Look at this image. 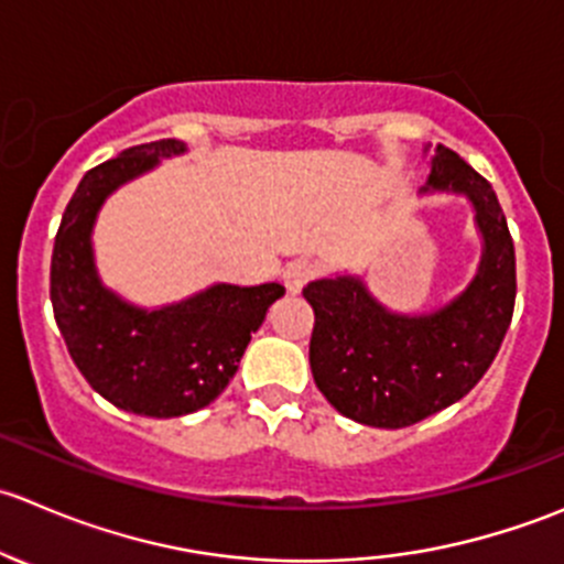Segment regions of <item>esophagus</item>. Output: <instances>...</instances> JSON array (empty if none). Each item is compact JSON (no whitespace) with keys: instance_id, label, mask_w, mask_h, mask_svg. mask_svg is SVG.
<instances>
[{"instance_id":"34e87169","label":"esophagus","mask_w":564,"mask_h":564,"mask_svg":"<svg viewBox=\"0 0 564 564\" xmlns=\"http://www.w3.org/2000/svg\"><path fill=\"white\" fill-rule=\"evenodd\" d=\"M282 276H284V288H288L290 293H301V288L317 276V263L315 260L299 258L293 260V263H288V269H284Z\"/></svg>"}]
</instances>
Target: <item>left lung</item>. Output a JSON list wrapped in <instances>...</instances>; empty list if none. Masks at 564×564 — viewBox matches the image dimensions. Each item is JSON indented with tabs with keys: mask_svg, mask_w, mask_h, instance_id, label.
<instances>
[{
	"mask_svg": "<svg viewBox=\"0 0 564 564\" xmlns=\"http://www.w3.org/2000/svg\"><path fill=\"white\" fill-rule=\"evenodd\" d=\"M427 188L474 203L482 263L464 295L433 315L387 312L354 276L304 288L315 312L310 367L348 420L409 427L469 394L499 354L516 306V247L496 192L455 150L436 144Z\"/></svg>",
	"mask_w": 564,
	"mask_h": 564,
	"instance_id": "obj_1",
	"label": "left lung"
}]
</instances>
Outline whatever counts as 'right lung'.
<instances>
[{
    "mask_svg": "<svg viewBox=\"0 0 564 564\" xmlns=\"http://www.w3.org/2000/svg\"><path fill=\"white\" fill-rule=\"evenodd\" d=\"M181 139L122 150L82 177L59 221L52 252V306L74 365L111 405L142 416H183L219 398L252 332L284 288L214 284L164 310L126 304L98 282L90 232L104 199L164 155L183 153Z\"/></svg>",
    "mask_w": 564,
    "mask_h": 564,
    "instance_id": "right-lung-1",
    "label": "right lung"
}]
</instances>
